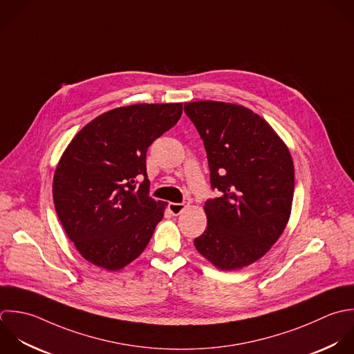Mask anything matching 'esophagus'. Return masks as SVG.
Returning a JSON list of instances; mask_svg holds the SVG:
<instances>
[{
  "label": "esophagus",
  "mask_w": 354,
  "mask_h": 354,
  "mask_svg": "<svg viewBox=\"0 0 354 354\" xmlns=\"http://www.w3.org/2000/svg\"><path fill=\"white\" fill-rule=\"evenodd\" d=\"M186 207H187L186 203H169V204H168V209H169V212H171L174 216L179 215Z\"/></svg>",
  "instance_id": "1"
}]
</instances>
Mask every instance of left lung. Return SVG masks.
Segmentation results:
<instances>
[{"instance_id": "1", "label": "left lung", "mask_w": 354, "mask_h": 354, "mask_svg": "<svg viewBox=\"0 0 354 354\" xmlns=\"http://www.w3.org/2000/svg\"><path fill=\"white\" fill-rule=\"evenodd\" d=\"M207 151L212 190L208 225L197 251L222 270L262 258L284 232L294 198V162L273 128L247 107L200 100L185 103Z\"/></svg>"}]
</instances>
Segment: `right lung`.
Instances as JSON below:
<instances>
[{"instance_id": "right-lung-1", "label": "right lung", "mask_w": 354, "mask_h": 354, "mask_svg": "<svg viewBox=\"0 0 354 354\" xmlns=\"http://www.w3.org/2000/svg\"><path fill=\"white\" fill-rule=\"evenodd\" d=\"M180 115L182 103L118 107L86 124L67 146L53 176V204L88 262L118 270L149 244L165 203L149 196L146 154Z\"/></svg>"}]
</instances>
